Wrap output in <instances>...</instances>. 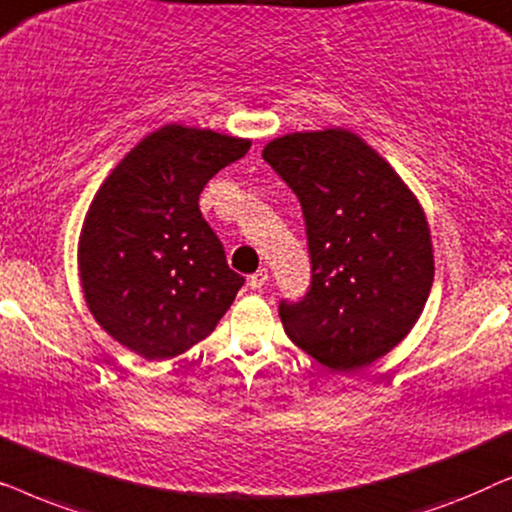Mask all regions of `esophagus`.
<instances>
[{
	"instance_id": "esophagus-1",
	"label": "esophagus",
	"mask_w": 512,
	"mask_h": 512,
	"mask_svg": "<svg viewBox=\"0 0 512 512\" xmlns=\"http://www.w3.org/2000/svg\"><path fill=\"white\" fill-rule=\"evenodd\" d=\"M265 284H268V270H265V268L256 270L254 275L249 277V286H251V289H254V291H261Z\"/></svg>"
}]
</instances>
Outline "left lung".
I'll return each instance as SVG.
<instances>
[{
	"label": "left lung",
	"instance_id": "left-lung-1",
	"mask_svg": "<svg viewBox=\"0 0 512 512\" xmlns=\"http://www.w3.org/2000/svg\"><path fill=\"white\" fill-rule=\"evenodd\" d=\"M263 158L305 216L312 282L279 303L284 331L321 366L349 373L394 349L433 284L424 209L380 153L342 128L272 139Z\"/></svg>",
	"mask_w": 512,
	"mask_h": 512
}]
</instances>
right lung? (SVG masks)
Masks as SVG:
<instances>
[{"label": "right lung", "mask_w": 512, "mask_h": 512, "mask_svg": "<svg viewBox=\"0 0 512 512\" xmlns=\"http://www.w3.org/2000/svg\"><path fill=\"white\" fill-rule=\"evenodd\" d=\"M251 142L165 125L118 163L93 198L79 237L88 310L116 342L149 361L205 340L244 277L202 219L200 193Z\"/></svg>", "instance_id": "add662e5"}]
</instances>
